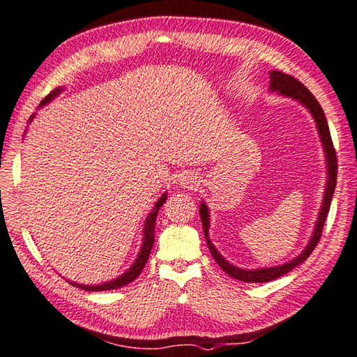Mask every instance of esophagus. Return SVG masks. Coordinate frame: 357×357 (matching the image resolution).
<instances>
[{"label":"esophagus","instance_id":"obj_1","mask_svg":"<svg viewBox=\"0 0 357 357\" xmlns=\"http://www.w3.org/2000/svg\"><path fill=\"white\" fill-rule=\"evenodd\" d=\"M196 182H197L196 175H192V174H190V172L180 174L178 183H180V186H183V188H192V186L196 185Z\"/></svg>","mask_w":357,"mask_h":357}]
</instances>
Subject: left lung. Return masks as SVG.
<instances>
[{"instance_id": "left-lung-1", "label": "left lung", "mask_w": 357, "mask_h": 357, "mask_svg": "<svg viewBox=\"0 0 357 357\" xmlns=\"http://www.w3.org/2000/svg\"><path fill=\"white\" fill-rule=\"evenodd\" d=\"M268 89H271V91H277L278 95L291 98V99H294V101L301 102L303 107L308 109V112L312 114L313 120L317 121V130H318L321 144H323L324 155H326L327 182H326L323 204H321V208H319V213H318V218H317V225H314L313 234H312L310 241H308V243H307L305 250H303L299 256H296L294 259H291L289 262H284V264L275 266V267L241 268L237 266H232L231 262H227L223 258V256L220 255V251L215 248V245L212 243V241L208 238L210 213H208L207 204L204 201L201 202L199 215H201V221H202V227H204V236H206L207 247L210 250V253H212L213 259L217 261V264L221 268H223L227 275H231L232 278H236V280H241V282H247V283H266V282H272V280L283 277L288 272L293 271L294 267L301 266L302 262L312 255V251L314 250V247H317L319 238H321V232H323L324 221L327 218V213H329L331 201H332V196H334V190H335V185H337V155H335V149H334V144H332L331 131H329V126H327V120H326V115L323 112V107L319 106L317 98H314L312 93L301 84L299 80L294 79L293 75L283 74L280 71H271V85H268Z\"/></svg>"}]
</instances>
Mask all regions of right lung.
<instances>
[{
  "instance_id": "obj_1",
  "label": "right lung",
  "mask_w": 357,
  "mask_h": 357,
  "mask_svg": "<svg viewBox=\"0 0 357 357\" xmlns=\"http://www.w3.org/2000/svg\"><path fill=\"white\" fill-rule=\"evenodd\" d=\"M63 90H64V86H58V89L52 91L50 95L39 104V107H43V106H45V104H49L52 99L60 95ZM34 115H36V114H33L30 116V121H33ZM166 197H167V192H165V195H162L160 199L155 202L153 210H151V212L149 213L147 220H145L144 237H142V245H140V251H139L136 261L132 262V266L128 268L125 273H121L120 277H116L114 280H110V282L101 283V284H80V283L71 282V280H68V282L74 284V286H77V288H80V289H85V291H109V289H119V288H121V286L131 283L132 280H136L140 275V272H142V268L145 267V264H147V261H149L150 251H151V247H153V242H155V221H156V217H158V212H160V207L166 202Z\"/></svg>"
}]
</instances>
